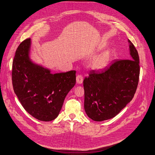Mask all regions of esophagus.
I'll return each mask as SVG.
<instances>
[{
	"instance_id": "obj_1",
	"label": "esophagus",
	"mask_w": 155,
	"mask_h": 155,
	"mask_svg": "<svg viewBox=\"0 0 155 155\" xmlns=\"http://www.w3.org/2000/svg\"><path fill=\"white\" fill-rule=\"evenodd\" d=\"M76 79H77V82L78 84H82L83 82L84 78H83L82 75H81V74H78V75L77 76Z\"/></svg>"
}]
</instances>
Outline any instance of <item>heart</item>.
Instances as JSON below:
<instances>
[{
  "label": "heart",
  "mask_w": 155,
  "mask_h": 155,
  "mask_svg": "<svg viewBox=\"0 0 155 155\" xmlns=\"http://www.w3.org/2000/svg\"><path fill=\"white\" fill-rule=\"evenodd\" d=\"M110 59L109 53H105L96 58L93 62V67L97 70H102L105 68L108 63Z\"/></svg>",
  "instance_id": "heart-1"
}]
</instances>
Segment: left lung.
<instances>
[{"label": "left lung", "mask_w": 155, "mask_h": 155, "mask_svg": "<svg viewBox=\"0 0 155 155\" xmlns=\"http://www.w3.org/2000/svg\"><path fill=\"white\" fill-rule=\"evenodd\" d=\"M128 41L131 59L114 61L104 70L91 71L84 80V109L93 121L115 117L134 98L139 80V57Z\"/></svg>", "instance_id": "left-lung-1"}]
</instances>
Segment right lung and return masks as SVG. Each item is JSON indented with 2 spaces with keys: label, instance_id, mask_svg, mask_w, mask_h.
I'll return each instance as SVG.
<instances>
[{
  "label": "right lung",
  "instance_id": "1",
  "mask_svg": "<svg viewBox=\"0 0 155 155\" xmlns=\"http://www.w3.org/2000/svg\"><path fill=\"white\" fill-rule=\"evenodd\" d=\"M31 39L17 48L13 62L12 84L21 105L32 116L43 121L55 119L68 93L76 83V71L51 74L28 58Z\"/></svg>",
  "mask_w": 155,
  "mask_h": 155
}]
</instances>
